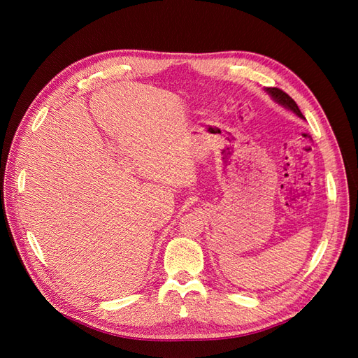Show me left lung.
<instances>
[{
	"label": "left lung",
	"mask_w": 358,
	"mask_h": 358,
	"mask_svg": "<svg viewBox=\"0 0 358 358\" xmlns=\"http://www.w3.org/2000/svg\"><path fill=\"white\" fill-rule=\"evenodd\" d=\"M266 91H267L270 95H272L273 99H275L278 103H280L282 106L288 107V109L294 112L297 116H300V117L305 119V116L301 115V112H300V109H299V106L296 104V101L292 100L291 96H289L287 92H284L282 90H279V88H267Z\"/></svg>",
	"instance_id": "1"
}]
</instances>
